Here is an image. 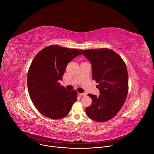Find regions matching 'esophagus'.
Here are the masks:
<instances>
[{"instance_id": "esophagus-1", "label": "esophagus", "mask_w": 154, "mask_h": 154, "mask_svg": "<svg viewBox=\"0 0 154 154\" xmlns=\"http://www.w3.org/2000/svg\"><path fill=\"white\" fill-rule=\"evenodd\" d=\"M79 95H80V96H86V94L85 93H79Z\"/></svg>"}]
</instances>
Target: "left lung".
Returning <instances> with one entry per match:
<instances>
[{"label":"left lung","instance_id":"1","mask_svg":"<svg viewBox=\"0 0 154 154\" xmlns=\"http://www.w3.org/2000/svg\"><path fill=\"white\" fill-rule=\"evenodd\" d=\"M92 64L93 79L98 83L99 97L88 94L91 106L86 108L87 116L97 122L114 118L123 106L128 91V75L126 64L115 51L102 48L82 50Z\"/></svg>","mask_w":154,"mask_h":154}]
</instances>
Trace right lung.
Masks as SVG:
<instances>
[{
	"label": "right lung",
	"instance_id": "obj_1",
	"mask_svg": "<svg viewBox=\"0 0 154 154\" xmlns=\"http://www.w3.org/2000/svg\"><path fill=\"white\" fill-rule=\"evenodd\" d=\"M82 52L54 45L39 51L28 71L27 87L38 110L52 119L67 116L77 99L75 90L68 91L58 82L69 61Z\"/></svg>",
	"mask_w": 154,
	"mask_h": 154
}]
</instances>
